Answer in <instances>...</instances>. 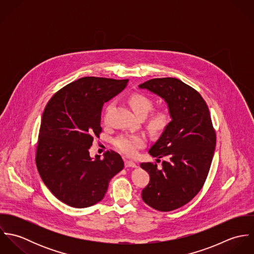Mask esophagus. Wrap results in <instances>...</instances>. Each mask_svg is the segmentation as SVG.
I'll return each instance as SVG.
<instances>
[{
  "instance_id": "1",
  "label": "esophagus",
  "mask_w": 254,
  "mask_h": 254,
  "mask_svg": "<svg viewBox=\"0 0 254 254\" xmlns=\"http://www.w3.org/2000/svg\"><path fill=\"white\" fill-rule=\"evenodd\" d=\"M125 167H137V165H136V163L134 162V161H132V160H125Z\"/></svg>"
}]
</instances>
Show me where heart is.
<instances>
[{"label":"heart","instance_id":"1","mask_svg":"<svg viewBox=\"0 0 254 254\" xmlns=\"http://www.w3.org/2000/svg\"><path fill=\"white\" fill-rule=\"evenodd\" d=\"M130 108L140 118H144L151 110L152 101L144 94L135 93L128 98ZM170 122V115L165 110H158L154 112L147 120V127L151 132H160L164 130ZM113 144L115 147L126 155L133 156L136 154L137 149L144 146L145 139L142 135L123 134L117 137Z\"/></svg>","mask_w":254,"mask_h":254}]
</instances>
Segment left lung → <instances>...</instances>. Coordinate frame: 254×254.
Listing matches in <instances>:
<instances>
[{
    "mask_svg": "<svg viewBox=\"0 0 254 254\" xmlns=\"http://www.w3.org/2000/svg\"><path fill=\"white\" fill-rule=\"evenodd\" d=\"M140 89L160 97L167 105L171 121L148 153L164 158L162 167L143 162L149 183L142 198L150 207L167 212L191 200L209 172L216 145L209 109L202 97L176 78H155Z\"/></svg>",
    "mask_w": 254,
    "mask_h": 254,
    "instance_id": "left-lung-1",
    "label": "left lung"
}]
</instances>
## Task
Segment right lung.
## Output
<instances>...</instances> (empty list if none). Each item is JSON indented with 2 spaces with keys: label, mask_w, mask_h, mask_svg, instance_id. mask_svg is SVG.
Returning <instances> with one entry per match:
<instances>
[{
  "label": "right lung",
  "mask_w": 254,
  "mask_h": 254,
  "mask_svg": "<svg viewBox=\"0 0 254 254\" xmlns=\"http://www.w3.org/2000/svg\"><path fill=\"white\" fill-rule=\"evenodd\" d=\"M128 79L83 77L56 93L43 112L37 145L38 172L64 203L85 208L101 201L113 176L124 167L121 156L108 151L90 156L94 137L102 132L105 103L127 86Z\"/></svg>",
  "instance_id": "add662e5"
}]
</instances>
